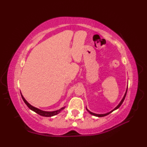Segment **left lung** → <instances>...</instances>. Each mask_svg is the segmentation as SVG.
Returning <instances> with one entry per match:
<instances>
[{"label":"left lung","mask_w":147,"mask_h":147,"mask_svg":"<svg viewBox=\"0 0 147 147\" xmlns=\"http://www.w3.org/2000/svg\"><path fill=\"white\" fill-rule=\"evenodd\" d=\"M127 89H128V86H127V88H126V92H125V93H124V96H123V98H122V100H121V102H119V104H118L117 106L115 108H114L113 109H112V110L111 111H109V112H108V113H102V114H98V113H93V112H91V111H90L89 110V109L87 108V107H86V109H87V111H88V112L91 114V115H94V116H96V117H104V116H106V115H108V114H109V113H111V112H113V111H115V110H116V109H117L119 107H120L121 106V104H123V101H124V98H125V96H126V93H127Z\"/></svg>","instance_id":"left-lung-1"}]
</instances>
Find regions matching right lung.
I'll use <instances>...</instances> for the list:
<instances>
[{
	"instance_id": "add662e5",
	"label": "right lung",
	"mask_w": 147,
	"mask_h": 147,
	"mask_svg": "<svg viewBox=\"0 0 147 147\" xmlns=\"http://www.w3.org/2000/svg\"><path fill=\"white\" fill-rule=\"evenodd\" d=\"M21 96H22V98H23V100L24 102V103L26 104V106L28 107L30 109H31V110L34 111V112H36V113H38V114H39V115L43 116V117H53L54 115H57V114H58L59 112H60L62 109H63L65 108V106H64V107H63V108H61L59 109H58V110L53 111H43L39 108H36V107L32 106L30 104H29L28 102L26 100V99L24 98V96H23V94H21Z\"/></svg>"
}]
</instances>
